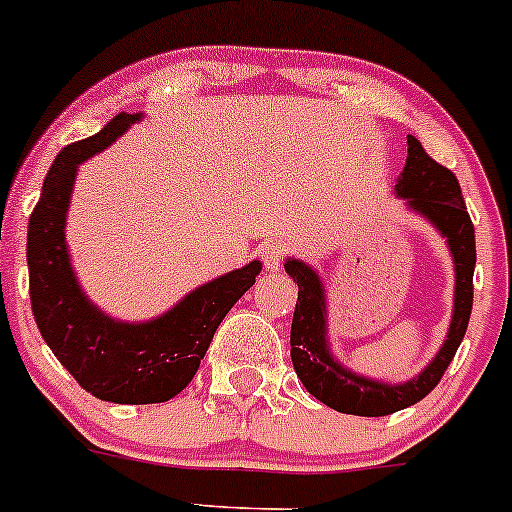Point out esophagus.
Returning a JSON list of instances; mask_svg holds the SVG:
<instances>
[{
  "label": "esophagus",
  "instance_id": "esophagus-1",
  "mask_svg": "<svg viewBox=\"0 0 512 512\" xmlns=\"http://www.w3.org/2000/svg\"><path fill=\"white\" fill-rule=\"evenodd\" d=\"M286 252H289V247H286L284 243H279V240H267V243L260 247V257L269 272H277L279 265L284 262Z\"/></svg>",
  "mask_w": 512,
  "mask_h": 512
}]
</instances>
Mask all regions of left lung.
Instances as JSON below:
<instances>
[{
  "mask_svg": "<svg viewBox=\"0 0 512 512\" xmlns=\"http://www.w3.org/2000/svg\"><path fill=\"white\" fill-rule=\"evenodd\" d=\"M396 192L408 199L411 209L430 218L432 226H437V230L445 235L454 257V267H457L454 316L447 340L418 379L401 386H389L342 369L325 347V299L318 274L299 260H289L284 265L289 277H294V282L299 284V301H296L294 320H291V362H294L296 374L308 393L323 401L325 406L340 413L364 415V418H379V415L403 411V408L423 401L440 384L449 362L462 345L471 316V303H474V223L466 211L462 189H459L454 172L432 160L418 143V138L408 136V160L396 184Z\"/></svg>",
  "mask_w": 512,
  "mask_h": 512,
  "instance_id": "8db88e82",
  "label": "left lung"
}]
</instances>
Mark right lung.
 Masks as SVG:
<instances>
[{"label":"right lung","instance_id":"right-lung-1","mask_svg":"<svg viewBox=\"0 0 512 512\" xmlns=\"http://www.w3.org/2000/svg\"><path fill=\"white\" fill-rule=\"evenodd\" d=\"M138 119V114H119L97 136L60 150L28 218L26 243L28 294L43 340L84 391L131 406L170 401L194 379L221 320L262 269L257 260L250 262L192 291L162 318L140 325L111 320L84 299L63 235L77 165Z\"/></svg>","mask_w":512,"mask_h":512}]
</instances>
